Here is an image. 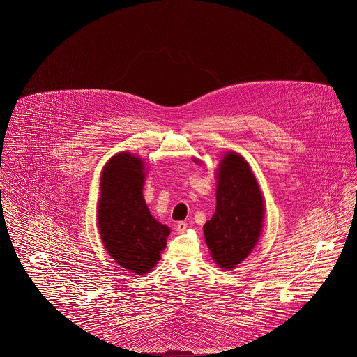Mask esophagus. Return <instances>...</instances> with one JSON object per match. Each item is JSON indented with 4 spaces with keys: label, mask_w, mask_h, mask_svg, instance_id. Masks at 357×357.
<instances>
[{
    "label": "esophagus",
    "mask_w": 357,
    "mask_h": 357,
    "mask_svg": "<svg viewBox=\"0 0 357 357\" xmlns=\"http://www.w3.org/2000/svg\"><path fill=\"white\" fill-rule=\"evenodd\" d=\"M186 230V222H178V223H176V233H178V234H183Z\"/></svg>",
    "instance_id": "esophagus-1"
}]
</instances>
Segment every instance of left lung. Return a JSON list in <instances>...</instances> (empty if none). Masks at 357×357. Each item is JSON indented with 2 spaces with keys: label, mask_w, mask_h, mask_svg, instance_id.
Returning <instances> with one entry per match:
<instances>
[{
  "label": "left lung",
  "mask_w": 357,
  "mask_h": 357,
  "mask_svg": "<svg viewBox=\"0 0 357 357\" xmlns=\"http://www.w3.org/2000/svg\"><path fill=\"white\" fill-rule=\"evenodd\" d=\"M217 179V207L204 223V241L222 269H233L259 239L264 198L249 163L239 153H225Z\"/></svg>",
  "instance_id": "obj_1"
}]
</instances>
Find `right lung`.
<instances>
[{
	"label": "right lung",
	"mask_w": 357,
	"mask_h": 357,
	"mask_svg": "<svg viewBox=\"0 0 357 357\" xmlns=\"http://www.w3.org/2000/svg\"><path fill=\"white\" fill-rule=\"evenodd\" d=\"M144 162L132 153H116L104 166L98 204L102 245L121 268L149 273L166 248L170 227L151 215L144 197Z\"/></svg>",
	"instance_id": "obj_1"
}]
</instances>
